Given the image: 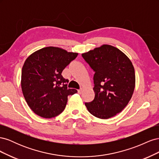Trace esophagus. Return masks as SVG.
<instances>
[{"mask_svg": "<svg viewBox=\"0 0 159 159\" xmlns=\"http://www.w3.org/2000/svg\"><path fill=\"white\" fill-rule=\"evenodd\" d=\"M81 92H82V89H80L78 90V93L79 94H81Z\"/></svg>", "mask_w": 159, "mask_h": 159, "instance_id": "1", "label": "esophagus"}]
</instances>
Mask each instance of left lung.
Segmentation results:
<instances>
[{"label":"left lung","instance_id":"1","mask_svg":"<svg viewBox=\"0 0 159 159\" xmlns=\"http://www.w3.org/2000/svg\"><path fill=\"white\" fill-rule=\"evenodd\" d=\"M95 71L94 99L85 105L93 116L107 119L127 106L135 87V74L131 61L124 53L103 44L81 54Z\"/></svg>","mask_w":159,"mask_h":159}]
</instances>
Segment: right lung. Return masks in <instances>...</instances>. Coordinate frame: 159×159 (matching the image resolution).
Returning a JSON list of instances; mask_svg holds the SVG:
<instances>
[{
  "mask_svg": "<svg viewBox=\"0 0 159 159\" xmlns=\"http://www.w3.org/2000/svg\"><path fill=\"white\" fill-rule=\"evenodd\" d=\"M78 53L59 47L49 46L28 56L22 69L21 88L27 104L33 112L50 119L64 110L68 97L78 92L68 89L61 72L74 60Z\"/></svg>",
  "mask_w": 159,
  "mask_h": 159,
  "instance_id": "obj_1",
  "label": "right lung"
}]
</instances>
